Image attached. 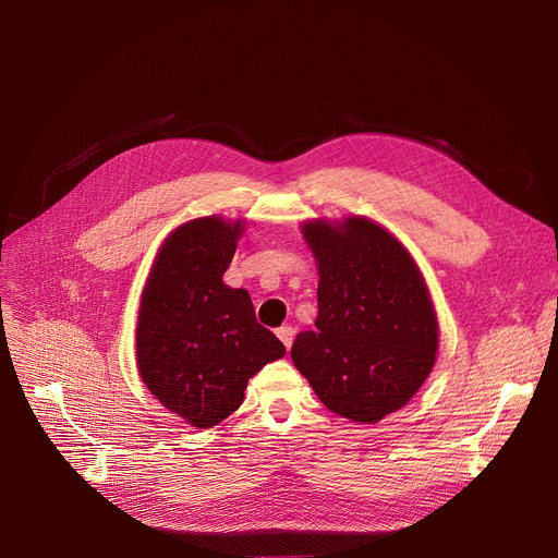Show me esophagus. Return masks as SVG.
Listing matches in <instances>:
<instances>
[{
    "mask_svg": "<svg viewBox=\"0 0 558 558\" xmlns=\"http://www.w3.org/2000/svg\"><path fill=\"white\" fill-rule=\"evenodd\" d=\"M276 333H278V339L284 343V348H291V343H293V327L282 325V327L276 329Z\"/></svg>",
    "mask_w": 558,
    "mask_h": 558,
    "instance_id": "34e87169",
    "label": "esophagus"
}]
</instances>
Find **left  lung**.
I'll use <instances>...</instances> for the list:
<instances>
[{
  "label": "left lung",
  "instance_id": "obj_1",
  "mask_svg": "<svg viewBox=\"0 0 558 558\" xmlns=\"http://www.w3.org/2000/svg\"><path fill=\"white\" fill-rule=\"evenodd\" d=\"M318 263L316 329L291 345L293 365L331 413L379 422L426 381L437 352V316L408 251L375 221H310Z\"/></svg>",
  "mask_w": 558,
  "mask_h": 558
}]
</instances>
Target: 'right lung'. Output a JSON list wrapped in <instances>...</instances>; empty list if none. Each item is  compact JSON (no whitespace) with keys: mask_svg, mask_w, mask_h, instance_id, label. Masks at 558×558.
Wrapping results in <instances>:
<instances>
[{"mask_svg":"<svg viewBox=\"0 0 558 558\" xmlns=\"http://www.w3.org/2000/svg\"><path fill=\"white\" fill-rule=\"evenodd\" d=\"M242 221L202 217L161 246L141 295L138 373L150 392L197 428L235 413L248 379L284 354L255 318L251 295L221 282Z\"/></svg>","mask_w":558,"mask_h":558,"instance_id":"1","label":"right lung"}]
</instances>
